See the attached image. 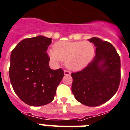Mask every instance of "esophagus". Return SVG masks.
I'll return each instance as SVG.
<instances>
[{
	"mask_svg": "<svg viewBox=\"0 0 130 130\" xmlns=\"http://www.w3.org/2000/svg\"><path fill=\"white\" fill-rule=\"evenodd\" d=\"M64 73L65 75H70L71 74L70 72H69V71H68V70H64Z\"/></svg>",
	"mask_w": 130,
	"mask_h": 130,
	"instance_id": "34e87169",
	"label": "esophagus"
}]
</instances>
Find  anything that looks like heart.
<instances>
[{
  "label": "heart",
  "mask_w": 130,
  "mask_h": 130,
  "mask_svg": "<svg viewBox=\"0 0 130 130\" xmlns=\"http://www.w3.org/2000/svg\"><path fill=\"white\" fill-rule=\"evenodd\" d=\"M48 54L55 63L63 60L70 70L79 71L91 62L94 57L95 48L88 41H59L55 43L53 49H49Z\"/></svg>",
  "instance_id": "obj_1"
}]
</instances>
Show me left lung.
Here are the masks:
<instances>
[{
    "label": "left lung",
    "instance_id": "left-lung-1",
    "mask_svg": "<svg viewBox=\"0 0 130 130\" xmlns=\"http://www.w3.org/2000/svg\"><path fill=\"white\" fill-rule=\"evenodd\" d=\"M96 47L92 61L83 70L72 73V91L75 99L89 107L98 106L117 92L120 81V59L111 43L94 37Z\"/></svg>",
    "mask_w": 130,
    "mask_h": 130
}]
</instances>
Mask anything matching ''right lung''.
<instances>
[{
  "instance_id": "right-lung-1",
  "label": "right lung",
  "mask_w": 130,
  "mask_h": 130,
  "mask_svg": "<svg viewBox=\"0 0 130 130\" xmlns=\"http://www.w3.org/2000/svg\"><path fill=\"white\" fill-rule=\"evenodd\" d=\"M51 43V38L40 35L24 39L11 51L10 82L18 97L31 106L52 102L64 77L63 70L49 66L46 51Z\"/></svg>"
}]
</instances>
